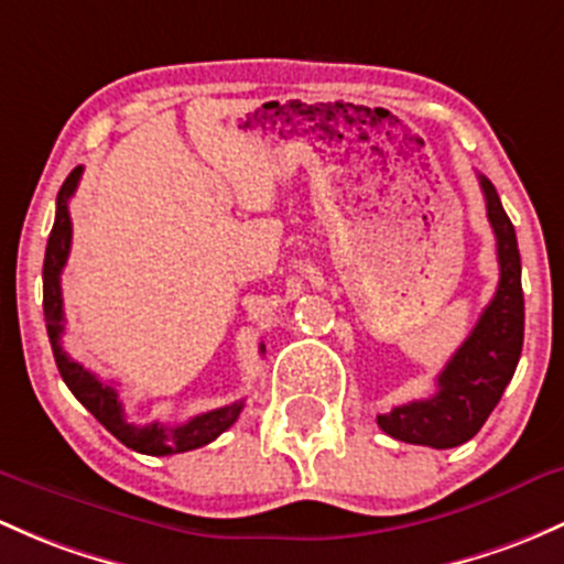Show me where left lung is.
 Here are the masks:
<instances>
[{"instance_id": "1", "label": "left lung", "mask_w": 564, "mask_h": 564, "mask_svg": "<svg viewBox=\"0 0 564 564\" xmlns=\"http://www.w3.org/2000/svg\"><path fill=\"white\" fill-rule=\"evenodd\" d=\"M486 199V216L497 237L500 283L467 340L437 376L430 400L408 402L378 416V426L394 441L413 446L454 448L481 430L517 372L524 343V294L517 232L502 210L497 188L478 175Z\"/></svg>"}]
</instances>
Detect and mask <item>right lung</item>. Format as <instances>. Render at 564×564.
Segmentation results:
<instances>
[{
  "mask_svg": "<svg viewBox=\"0 0 564 564\" xmlns=\"http://www.w3.org/2000/svg\"><path fill=\"white\" fill-rule=\"evenodd\" d=\"M83 175V167H75L67 175L64 186L58 188L56 197V221H53L51 237H47L45 248V264H43V311H45V327L47 337H51L53 359H56L58 372H62L64 383L69 391L94 413L99 424L116 435L118 441L127 448L140 454L151 456H167V454H183L192 452V448L207 446V443L216 441L221 432H227L229 426L237 422L242 411V400L232 402V405L216 408V411L199 413V416L188 419L186 424L167 426L162 422L153 424H132L123 416V405L118 400V391L110 383L99 381L94 372H88L80 361H75L67 351L62 348V335H64V302H62V270L67 264L69 257V242H73V221H69V197L78 188ZM259 351L264 354V343L259 346Z\"/></svg>",
  "mask_w": 564,
  "mask_h": 564,
  "instance_id": "obj_1",
  "label": "right lung"
}]
</instances>
